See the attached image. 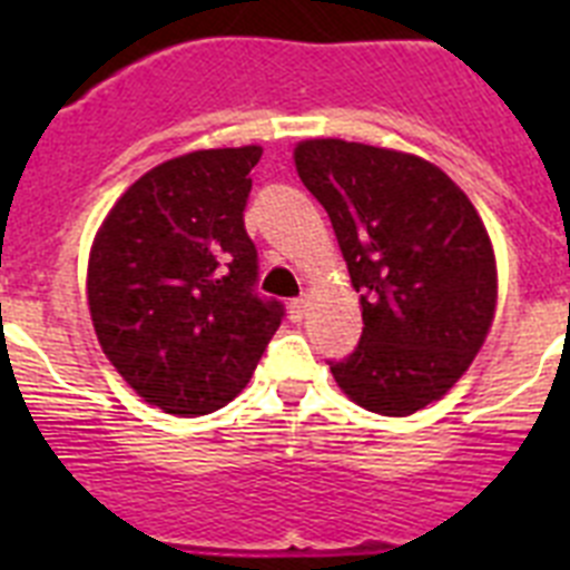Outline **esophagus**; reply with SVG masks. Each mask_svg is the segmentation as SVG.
Listing matches in <instances>:
<instances>
[{
  "instance_id": "1",
  "label": "esophagus",
  "mask_w": 570,
  "mask_h": 570,
  "mask_svg": "<svg viewBox=\"0 0 570 570\" xmlns=\"http://www.w3.org/2000/svg\"><path fill=\"white\" fill-rule=\"evenodd\" d=\"M288 311H291V320L294 322L305 320V314H308V296H299V299L291 302Z\"/></svg>"
}]
</instances>
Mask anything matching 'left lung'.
<instances>
[{"mask_svg": "<svg viewBox=\"0 0 570 570\" xmlns=\"http://www.w3.org/2000/svg\"><path fill=\"white\" fill-rule=\"evenodd\" d=\"M294 165L328 210L365 322L331 374L365 411L416 414L460 382L491 331L497 256L485 223L465 190L416 154L302 139Z\"/></svg>", "mask_w": 570, "mask_h": 570, "instance_id": "obj_1", "label": "left lung"}]
</instances>
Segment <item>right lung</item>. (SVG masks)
<instances>
[{"instance_id":"1","label":"right lung","mask_w":570,"mask_h":570,"mask_svg":"<svg viewBox=\"0 0 570 570\" xmlns=\"http://www.w3.org/2000/svg\"><path fill=\"white\" fill-rule=\"evenodd\" d=\"M259 145L156 165L125 190L88 256V311L110 365L148 405L203 416L248 385L282 322L254 294L242 210Z\"/></svg>"}]
</instances>
